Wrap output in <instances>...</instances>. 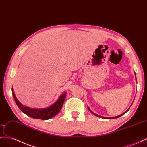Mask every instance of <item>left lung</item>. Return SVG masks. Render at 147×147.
I'll return each mask as SVG.
<instances>
[{
  "label": "left lung",
  "mask_w": 147,
  "mask_h": 147,
  "mask_svg": "<svg viewBox=\"0 0 147 147\" xmlns=\"http://www.w3.org/2000/svg\"><path fill=\"white\" fill-rule=\"evenodd\" d=\"M88 109L90 111H91L92 113V114H94V115H96V116H97V117H102V118H104V119H117V118H118V117H120V116H122V115H123V114H125V113L128 111H129V109H127L125 112H124V113H123V114H122L121 115H118V116H117V117H101V116H99V115H97V114H94V113H93L91 110H90L88 108Z\"/></svg>",
  "instance_id": "left-lung-1"
}]
</instances>
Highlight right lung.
Returning a JSON list of instances; mask_svg holds the SVG:
<instances>
[{
    "mask_svg": "<svg viewBox=\"0 0 147 147\" xmlns=\"http://www.w3.org/2000/svg\"><path fill=\"white\" fill-rule=\"evenodd\" d=\"M12 91L14 100L16 101L17 106L21 110V111H22L26 115L32 118L41 120L50 119V118L57 114L60 111V110H61L66 97V93H64L63 94L59 97L58 100L55 104L51 105V106L46 109H30L21 104L19 101L17 100L16 96H15L13 88H12Z\"/></svg>",
    "mask_w": 147,
    "mask_h": 147,
    "instance_id": "obj_1",
    "label": "right lung"
}]
</instances>
